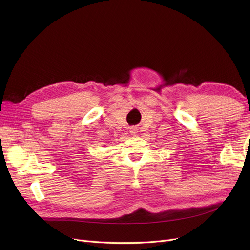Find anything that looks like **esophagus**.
<instances>
[{
	"label": "esophagus",
	"instance_id": "obj_1",
	"mask_svg": "<svg viewBox=\"0 0 250 250\" xmlns=\"http://www.w3.org/2000/svg\"><path fill=\"white\" fill-rule=\"evenodd\" d=\"M137 133H138V128L137 127L130 128V134H132V135H137Z\"/></svg>",
	"mask_w": 250,
	"mask_h": 250
}]
</instances>
